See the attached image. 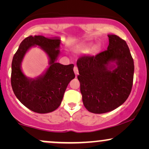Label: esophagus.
I'll return each instance as SVG.
<instances>
[{
  "mask_svg": "<svg viewBox=\"0 0 149 149\" xmlns=\"http://www.w3.org/2000/svg\"><path fill=\"white\" fill-rule=\"evenodd\" d=\"M73 71H74V73L75 74H76V76L78 74V69L77 66H74V68H73Z\"/></svg>",
  "mask_w": 149,
  "mask_h": 149,
  "instance_id": "esophagus-1",
  "label": "esophagus"
}]
</instances>
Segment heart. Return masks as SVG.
<instances>
[{"instance_id":"1","label":"heart","mask_w":149,"mask_h":149,"mask_svg":"<svg viewBox=\"0 0 149 149\" xmlns=\"http://www.w3.org/2000/svg\"><path fill=\"white\" fill-rule=\"evenodd\" d=\"M100 49V47H99V46H95V47H93V49H92V51H93L94 52H96L97 51H98V49ZM88 48H84L83 49V52H87L88 51Z\"/></svg>"}]
</instances>
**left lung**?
<instances>
[{
  "label": "left lung",
  "mask_w": 149,
  "mask_h": 149,
  "mask_svg": "<svg viewBox=\"0 0 149 149\" xmlns=\"http://www.w3.org/2000/svg\"><path fill=\"white\" fill-rule=\"evenodd\" d=\"M108 37L107 49L95 56H82L77 61L83 104L93 113L111 111L122 105L133 85L134 60L127 43L116 35ZM111 61L117 65L113 71L107 66Z\"/></svg>",
  "instance_id": "1"
}]
</instances>
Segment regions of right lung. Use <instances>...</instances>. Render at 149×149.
<instances>
[{
  "label": "right lung",
  "mask_w": 149,
  "mask_h": 149,
  "mask_svg": "<svg viewBox=\"0 0 149 149\" xmlns=\"http://www.w3.org/2000/svg\"><path fill=\"white\" fill-rule=\"evenodd\" d=\"M59 38L29 36L24 39L12 62L11 85L15 96L22 104L38 113L56 110L62 101L69 82L75 78L74 65L55 62L59 54ZM38 45L47 53L51 66L43 76L36 79L26 78L21 70V62L27 50Z\"/></svg>",
  "instance_id": "obj_1"
}]
</instances>
